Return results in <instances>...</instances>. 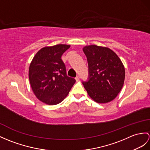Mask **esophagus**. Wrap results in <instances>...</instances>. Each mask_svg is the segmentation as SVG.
<instances>
[{
  "label": "esophagus",
  "instance_id": "esophagus-1",
  "mask_svg": "<svg viewBox=\"0 0 150 150\" xmlns=\"http://www.w3.org/2000/svg\"><path fill=\"white\" fill-rule=\"evenodd\" d=\"M76 81H79V76H76Z\"/></svg>",
  "mask_w": 150,
  "mask_h": 150
}]
</instances>
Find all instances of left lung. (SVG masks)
I'll return each instance as SVG.
<instances>
[{
    "instance_id": "left-lung-1",
    "label": "left lung",
    "mask_w": 150,
    "mask_h": 150,
    "mask_svg": "<svg viewBox=\"0 0 150 150\" xmlns=\"http://www.w3.org/2000/svg\"><path fill=\"white\" fill-rule=\"evenodd\" d=\"M88 64L89 80L83 82L88 96L97 103L114 100L124 84L125 67L118 56L107 47L86 46L83 48Z\"/></svg>"
}]
</instances>
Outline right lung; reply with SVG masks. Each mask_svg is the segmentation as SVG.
<instances>
[{"mask_svg": "<svg viewBox=\"0 0 150 150\" xmlns=\"http://www.w3.org/2000/svg\"><path fill=\"white\" fill-rule=\"evenodd\" d=\"M70 45L59 44L39 50L30 64L28 78L32 90L39 100L47 105H56L67 96L76 82L66 74L61 59Z\"/></svg>", "mask_w": 150, "mask_h": 150, "instance_id": "add662e5", "label": "right lung"}]
</instances>
